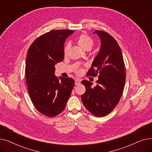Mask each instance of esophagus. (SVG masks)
Returning a JSON list of instances; mask_svg holds the SVG:
<instances>
[{"instance_id": "obj_1", "label": "esophagus", "mask_w": 152, "mask_h": 152, "mask_svg": "<svg viewBox=\"0 0 152 152\" xmlns=\"http://www.w3.org/2000/svg\"><path fill=\"white\" fill-rule=\"evenodd\" d=\"M80 80H79V79H76L75 80V85H79L80 84Z\"/></svg>"}]
</instances>
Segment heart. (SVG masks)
I'll use <instances>...</instances> for the list:
<instances>
[{
    "instance_id": "heart-1",
    "label": "heart",
    "mask_w": 152,
    "mask_h": 152,
    "mask_svg": "<svg viewBox=\"0 0 152 152\" xmlns=\"http://www.w3.org/2000/svg\"><path fill=\"white\" fill-rule=\"evenodd\" d=\"M77 42L78 45L80 46L82 49L84 50H90L92 46L94 45V40L92 38L87 35V34H82L79 36L77 39ZM71 47L70 43L68 42L65 47H64V54L65 55H66L68 54V50ZM76 73L77 75H80L82 73V69H78L76 71Z\"/></svg>"
}]
</instances>
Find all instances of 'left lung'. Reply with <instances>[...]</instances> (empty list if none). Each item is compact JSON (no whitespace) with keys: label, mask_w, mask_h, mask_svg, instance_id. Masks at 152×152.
<instances>
[{"label":"left lung","mask_w":152,"mask_h":152,"mask_svg":"<svg viewBox=\"0 0 152 152\" xmlns=\"http://www.w3.org/2000/svg\"><path fill=\"white\" fill-rule=\"evenodd\" d=\"M101 39V47L87 76L99 74L97 86L83 80L86 92L81 100L86 108L95 116L108 115L116 107L123 92L126 81V70L121 50L115 39L104 31L96 30Z\"/></svg>","instance_id":"obj_1"}]
</instances>
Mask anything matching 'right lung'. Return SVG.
I'll return each instance as SVG.
<instances>
[{
    "label": "right lung",
    "instance_id": "right-lung-1",
    "mask_svg": "<svg viewBox=\"0 0 152 152\" xmlns=\"http://www.w3.org/2000/svg\"><path fill=\"white\" fill-rule=\"evenodd\" d=\"M74 31L53 29L37 37L28 50L26 81L34 106L48 117L65 109L75 85L71 77L55 76V65L64 58V43Z\"/></svg>",
    "mask_w": 152,
    "mask_h": 152
}]
</instances>
